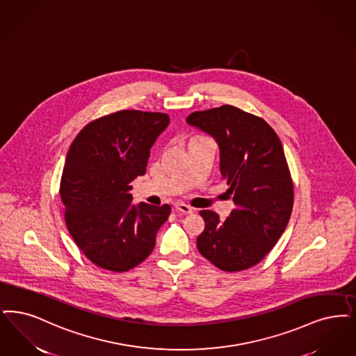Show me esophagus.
Instances as JSON below:
<instances>
[{"instance_id":"1","label":"esophagus","mask_w":356,"mask_h":356,"mask_svg":"<svg viewBox=\"0 0 356 356\" xmlns=\"http://www.w3.org/2000/svg\"><path fill=\"white\" fill-rule=\"evenodd\" d=\"M175 208H176V211H179V212H181V213L189 214L193 212V209L189 207V205H186L184 202H176L175 204Z\"/></svg>"}]
</instances>
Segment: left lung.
Segmentation results:
<instances>
[{
  "instance_id": "8db88e82",
  "label": "left lung",
  "mask_w": 356,
  "mask_h": 356,
  "mask_svg": "<svg viewBox=\"0 0 356 356\" xmlns=\"http://www.w3.org/2000/svg\"><path fill=\"white\" fill-rule=\"evenodd\" d=\"M186 123L217 143L220 172L236 204L225 220L212 211L200 212L205 228L197 249L221 270L249 269L274 248L293 211L282 143L264 119L229 104L192 113Z\"/></svg>"
}]
</instances>
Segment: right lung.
Masks as SVG:
<instances>
[{"label":"right lung","instance_id":"1","mask_svg":"<svg viewBox=\"0 0 356 356\" xmlns=\"http://www.w3.org/2000/svg\"><path fill=\"white\" fill-rule=\"evenodd\" d=\"M168 124L167 114L122 110L88 123L70 145L59 189L66 225L83 254L102 269L122 273L138 266L168 220V204L136 205L129 193Z\"/></svg>","mask_w":356,"mask_h":356}]
</instances>
